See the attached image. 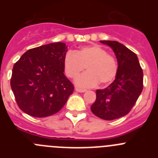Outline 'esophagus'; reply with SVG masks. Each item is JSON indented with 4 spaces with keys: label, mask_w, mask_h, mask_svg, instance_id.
<instances>
[{
    "label": "esophagus",
    "mask_w": 158,
    "mask_h": 158,
    "mask_svg": "<svg viewBox=\"0 0 158 158\" xmlns=\"http://www.w3.org/2000/svg\"><path fill=\"white\" fill-rule=\"evenodd\" d=\"M75 90H76L77 92H78V93H85V92H86V89H79V88H76V89H75Z\"/></svg>",
    "instance_id": "34e87169"
}]
</instances>
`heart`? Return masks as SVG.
<instances>
[{
	"label": "heart",
	"mask_w": 158,
	"mask_h": 158,
	"mask_svg": "<svg viewBox=\"0 0 158 158\" xmlns=\"http://www.w3.org/2000/svg\"><path fill=\"white\" fill-rule=\"evenodd\" d=\"M85 67L88 72L79 77L75 82L79 87H93L99 82L107 85L114 80L118 71L115 57L107 54L105 49L99 45L85 46L75 52L66 53L63 68L68 77L75 79Z\"/></svg>",
	"instance_id": "obj_1"
}]
</instances>
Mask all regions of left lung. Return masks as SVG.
<instances>
[{
  "instance_id": "left-lung-1",
  "label": "left lung",
  "mask_w": 158,
  "mask_h": 158,
  "mask_svg": "<svg viewBox=\"0 0 158 158\" xmlns=\"http://www.w3.org/2000/svg\"><path fill=\"white\" fill-rule=\"evenodd\" d=\"M112 49L118 62L114 81L104 89L96 90L92 112L104 120H113L130 112L143 89V72L139 58L131 50L117 41H100Z\"/></svg>"
}]
</instances>
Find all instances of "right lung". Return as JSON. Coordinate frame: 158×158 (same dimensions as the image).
<instances>
[{
	"mask_svg": "<svg viewBox=\"0 0 158 158\" xmlns=\"http://www.w3.org/2000/svg\"><path fill=\"white\" fill-rule=\"evenodd\" d=\"M67 51L65 43H49L30 49L15 63L10 85L23 112L43 118L65 105L74 89L64 74Z\"/></svg>",
	"mask_w": 158,
	"mask_h": 158,
	"instance_id": "right-lung-1",
	"label": "right lung"
}]
</instances>
